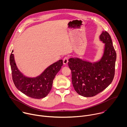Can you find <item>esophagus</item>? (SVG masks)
<instances>
[{
    "instance_id": "1",
    "label": "esophagus",
    "mask_w": 127,
    "mask_h": 127,
    "mask_svg": "<svg viewBox=\"0 0 127 127\" xmlns=\"http://www.w3.org/2000/svg\"><path fill=\"white\" fill-rule=\"evenodd\" d=\"M63 64L64 65H66L68 63V57H65L63 59Z\"/></svg>"
}]
</instances>
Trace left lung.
Wrapping results in <instances>:
<instances>
[{
  "label": "left lung",
  "instance_id": "obj_1",
  "mask_svg": "<svg viewBox=\"0 0 127 127\" xmlns=\"http://www.w3.org/2000/svg\"><path fill=\"white\" fill-rule=\"evenodd\" d=\"M99 39L105 44L101 59L91 63L78 58L69 59L72 82L75 91L84 97H92L102 92L114 79L117 54L110 34L102 32Z\"/></svg>",
  "mask_w": 127,
  "mask_h": 127
}]
</instances>
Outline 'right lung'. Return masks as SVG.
<instances>
[{"mask_svg": "<svg viewBox=\"0 0 127 127\" xmlns=\"http://www.w3.org/2000/svg\"><path fill=\"white\" fill-rule=\"evenodd\" d=\"M12 53L13 50L10 55L9 62L12 80L15 87L30 97L40 99L46 97L51 90L54 78L63 65L62 60L49 66L40 75L30 78L24 76L18 69Z\"/></svg>", "mask_w": 127, "mask_h": 127, "instance_id": "right-lung-1", "label": "right lung"}]
</instances>
